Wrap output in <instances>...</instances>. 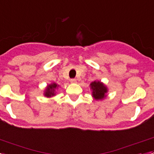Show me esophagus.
<instances>
[{
    "label": "esophagus",
    "mask_w": 154,
    "mask_h": 154,
    "mask_svg": "<svg viewBox=\"0 0 154 154\" xmlns=\"http://www.w3.org/2000/svg\"><path fill=\"white\" fill-rule=\"evenodd\" d=\"M71 82H73V83H74V82H76L75 79H71Z\"/></svg>",
    "instance_id": "1"
}]
</instances>
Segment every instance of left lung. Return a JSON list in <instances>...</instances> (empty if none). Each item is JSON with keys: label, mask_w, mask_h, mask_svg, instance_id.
<instances>
[{"label": "left lung", "mask_w": 154, "mask_h": 154, "mask_svg": "<svg viewBox=\"0 0 154 154\" xmlns=\"http://www.w3.org/2000/svg\"><path fill=\"white\" fill-rule=\"evenodd\" d=\"M91 89L93 90V96L97 100H101L105 97L107 92V88L100 82H93L91 84Z\"/></svg>", "instance_id": "8db88e82"}]
</instances>
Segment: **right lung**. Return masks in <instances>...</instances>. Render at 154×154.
<instances>
[{
    "mask_svg": "<svg viewBox=\"0 0 154 154\" xmlns=\"http://www.w3.org/2000/svg\"><path fill=\"white\" fill-rule=\"evenodd\" d=\"M57 87V85L56 83H53L51 85H49L48 87H47L46 91H45V95L46 97H52L53 95L55 94H54V91H55V89Z\"/></svg>",
    "mask_w": 154,
    "mask_h": 154,
    "instance_id": "right-lung-1",
    "label": "right lung"
}]
</instances>
